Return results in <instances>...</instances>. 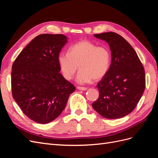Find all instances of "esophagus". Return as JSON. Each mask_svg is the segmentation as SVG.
<instances>
[{
  "label": "esophagus",
  "mask_w": 158,
  "mask_h": 158,
  "mask_svg": "<svg viewBox=\"0 0 158 158\" xmlns=\"http://www.w3.org/2000/svg\"><path fill=\"white\" fill-rule=\"evenodd\" d=\"M77 89L79 90H82V91H85V90H87L88 88H85V87H82V86H78Z\"/></svg>",
  "instance_id": "34e87169"
}]
</instances>
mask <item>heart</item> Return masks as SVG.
I'll return each instance as SVG.
<instances>
[{"label":"heart","instance_id":"heart-1","mask_svg":"<svg viewBox=\"0 0 158 158\" xmlns=\"http://www.w3.org/2000/svg\"><path fill=\"white\" fill-rule=\"evenodd\" d=\"M61 73L66 80L73 79L78 69L76 81L85 84L103 78L109 70L111 55L106 46H97L88 40L71 45L68 52H60L57 57Z\"/></svg>","mask_w":158,"mask_h":158}]
</instances>
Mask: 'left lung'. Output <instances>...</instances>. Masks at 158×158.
<instances>
[{
    "label": "left lung",
    "instance_id": "left-lung-1",
    "mask_svg": "<svg viewBox=\"0 0 158 158\" xmlns=\"http://www.w3.org/2000/svg\"><path fill=\"white\" fill-rule=\"evenodd\" d=\"M108 43L111 63L107 74L97 84L99 98L93 108L107 118H120L131 113L144 92L145 72L136 51L114 32L95 34Z\"/></svg>",
    "mask_w": 158,
    "mask_h": 158
}]
</instances>
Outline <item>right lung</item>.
<instances>
[{
	"label": "right lung",
	"mask_w": 158,
	"mask_h": 158,
	"mask_svg": "<svg viewBox=\"0 0 158 158\" xmlns=\"http://www.w3.org/2000/svg\"><path fill=\"white\" fill-rule=\"evenodd\" d=\"M67 37L44 33L35 37L12 64V97L31 120L46 124L58 117L76 88L60 73L57 57Z\"/></svg>",
	"instance_id": "1"
}]
</instances>
